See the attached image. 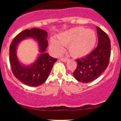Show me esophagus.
<instances>
[{
	"label": "esophagus",
	"instance_id": "34e87169",
	"mask_svg": "<svg viewBox=\"0 0 121 121\" xmlns=\"http://www.w3.org/2000/svg\"><path fill=\"white\" fill-rule=\"evenodd\" d=\"M60 60L64 62H66L68 60V58H60Z\"/></svg>",
	"mask_w": 121,
	"mask_h": 121
}]
</instances>
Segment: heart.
<instances>
[{
  "label": "heart",
  "mask_w": 121,
  "mask_h": 121,
  "mask_svg": "<svg viewBox=\"0 0 121 121\" xmlns=\"http://www.w3.org/2000/svg\"><path fill=\"white\" fill-rule=\"evenodd\" d=\"M57 40H50V48L57 55L62 54L64 47L68 46L69 53L75 57H82L90 53L96 42V36L92 30L74 27L59 33Z\"/></svg>",
  "instance_id": "b5f03b06"
}]
</instances>
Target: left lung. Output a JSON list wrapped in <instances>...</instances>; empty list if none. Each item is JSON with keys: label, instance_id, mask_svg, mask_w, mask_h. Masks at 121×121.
Segmentation results:
<instances>
[{"label": "left lung", "instance_id": "obj_1", "mask_svg": "<svg viewBox=\"0 0 121 121\" xmlns=\"http://www.w3.org/2000/svg\"><path fill=\"white\" fill-rule=\"evenodd\" d=\"M98 43L96 48L85 57L77 59L74 78L79 82L87 83L96 79L106 70L111 54L110 40L106 33L97 26Z\"/></svg>", "mask_w": 121, "mask_h": 121}]
</instances>
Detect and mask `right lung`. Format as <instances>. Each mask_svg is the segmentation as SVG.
I'll list each match as a JSON object with an SVG mask.
<instances>
[{
	"label": "right lung",
	"mask_w": 121,
	"mask_h": 121,
	"mask_svg": "<svg viewBox=\"0 0 121 121\" xmlns=\"http://www.w3.org/2000/svg\"><path fill=\"white\" fill-rule=\"evenodd\" d=\"M47 32L39 28L25 30L14 37L9 46V62L14 76L25 85L37 86L47 79L57 59L51 57L45 52L48 43ZM30 37L38 41L41 54L37 60L30 66H23L19 62L16 55L17 47L23 39Z\"/></svg>",
	"instance_id": "obj_1"
}]
</instances>
